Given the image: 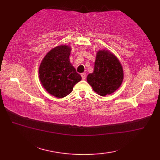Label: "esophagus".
<instances>
[{"label":"esophagus","instance_id":"34e87169","mask_svg":"<svg viewBox=\"0 0 160 160\" xmlns=\"http://www.w3.org/2000/svg\"><path fill=\"white\" fill-rule=\"evenodd\" d=\"M81 76H82V80H85V79H86L87 75H86L85 73H81Z\"/></svg>","mask_w":160,"mask_h":160}]
</instances>
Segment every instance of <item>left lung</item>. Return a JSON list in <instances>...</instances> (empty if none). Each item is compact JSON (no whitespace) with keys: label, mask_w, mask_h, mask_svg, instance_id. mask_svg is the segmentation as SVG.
I'll list each match as a JSON object with an SVG mask.
<instances>
[{"label":"left lung","mask_w":160,"mask_h":160,"mask_svg":"<svg viewBox=\"0 0 160 160\" xmlns=\"http://www.w3.org/2000/svg\"><path fill=\"white\" fill-rule=\"evenodd\" d=\"M123 80L120 62L108 51H99L95 62L94 71L87 76V82L100 96L111 94L117 90Z\"/></svg>","instance_id":"1"}]
</instances>
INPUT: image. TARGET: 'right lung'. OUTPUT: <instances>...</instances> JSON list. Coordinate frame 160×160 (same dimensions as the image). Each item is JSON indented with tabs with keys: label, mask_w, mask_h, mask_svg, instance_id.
<instances>
[{
	"label": "right lung",
	"mask_w": 160,
	"mask_h": 160,
	"mask_svg": "<svg viewBox=\"0 0 160 160\" xmlns=\"http://www.w3.org/2000/svg\"><path fill=\"white\" fill-rule=\"evenodd\" d=\"M71 48L61 45L53 48L44 58L39 68V77L46 91L61 98L73 91L82 79L69 61Z\"/></svg>",
	"instance_id": "add662e5"
}]
</instances>
